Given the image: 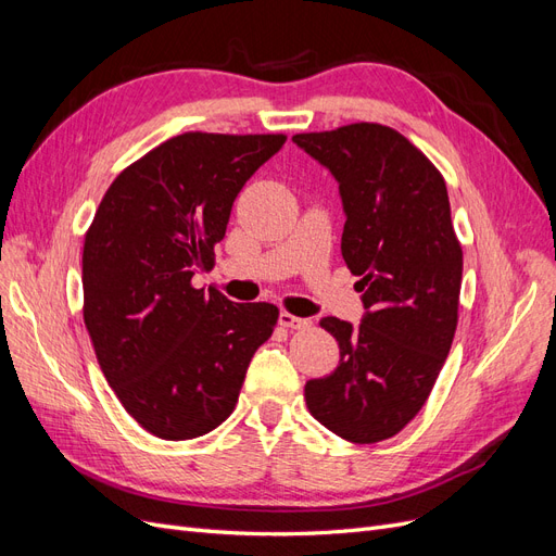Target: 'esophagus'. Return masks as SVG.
I'll list each match as a JSON object with an SVG mask.
<instances>
[{
	"instance_id": "obj_1",
	"label": "esophagus",
	"mask_w": 556,
	"mask_h": 556,
	"mask_svg": "<svg viewBox=\"0 0 556 556\" xmlns=\"http://www.w3.org/2000/svg\"><path fill=\"white\" fill-rule=\"evenodd\" d=\"M278 323H280V327H288V329H306L311 325L306 317H296V315H292L288 311H282L278 315Z\"/></svg>"
}]
</instances>
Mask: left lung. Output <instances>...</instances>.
Here are the masks:
<instances>
[{
	"mask_svg": "<svg viewBox=\"0 0 556 556\" xmlns=\"http://www.w3.org/2000/svg\"><path fill=\"white\" fill-rule=\"evenodd\" d=\"M339 180L341 252L359 276V327L323 317L339 341L333 374L306 382V406L350 443L392 439L425 406L457 329L464 255L441 172L378 123L296 134Z\"/></svg>",
	"mask_w": 556,
	"mask_h": 556,
	"instance_id": "left-lung-1",
	"label": "left lung"
}]
</instances>
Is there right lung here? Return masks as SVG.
I'll return each instance as SVG.
<instances>
[{"mask_svg": "<svg viewBox=\"0 0 556 556\" xmlns=\"http://www.w3.org/2000/svg\"><path fill=\"white\" fill-rule=\"evenodd\" d=\"M285 134L185 131L129 164L83 243V319L111 390L157 439L220 427L248 364L278 323L274 304L197 290L233 199Z\"/></svg>", "mask_w": 556, "mask_h": 556, "instance_id": "obj_1", "label": "right lung"}]
</instances>
